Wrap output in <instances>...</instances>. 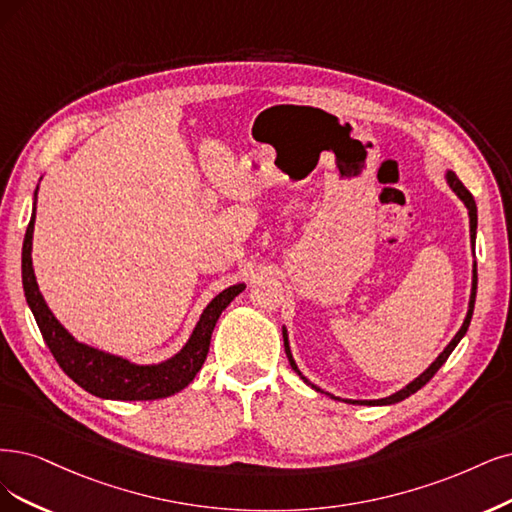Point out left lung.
Listing matches in <instances>:
<instances>
[{
  "label": "left lung",
  "mask_w": 512,
  "mask_h": 512,
  "mask_svg": "<svg viewBox=\"0 0 512 512\" xmlns=\"http://www.w3.org/2000/svg\"><path fill=\"white\" fill-rule=\"evenodd\" d=\"M447 183H449V187L453 189V192L458 194V198H460V200L466 204V208H468V217H470V242H472V246H475V236H477V204H475V198H472V194L464 187V183L456 177V173H451V170L447 173ZM475 297H477V261H475V266H472V291H470V304H468V314H466V318H464V325L460 327V331L456 333V337L451 339L449 346L439 354L437 361H434L420 377H415V380H413L409 386H405L403 390L386 396V399H380V401H348V403H352V405H392V403L405 401L407 396H411L413 392H418L422 386H426V384L432 380V375L443 367V363L447 361L449 354L453 352V348H456V346L460 344V339L466 335L468 325H470V318H472V310H475ZM282 337H285V352H287V358H289V363H291L293 371H295L306 384H310V382L306 380V377L299 373V369H297V365H295V361H293L291 348H289V339H287V331H285V329H282ZM310 386L316 388L314 384H310ZM316 390L323 392L320 388H316ZM333 399H335V396H333ZM337 401H339V399H337Z\"/></svg>",
  "instance_id": "8db88e82"
}]
</instances>
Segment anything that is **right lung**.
<instances>
[{
    "label": "right lung",
    "mask_w": 512,
    "mask_h": 512,
    "mask_svg": "<svg viewBox=\"0 0 512 512\" xmlns=\"http://www.w3.org/2000/svg\"><path fill=\"white\" fill-rule=\"evenodd\" d=\"M35 208L27 225L23 242V289L27 304L35 316V323L42 331L46 346L56 358L59 367L82 386L86 392L99 399L113 401H156L183 390L194 380L196 373L206 361L211 335L221 312L230 306V301L244 291V285H234L221 291L202 312L198 325L179 354L160 365H132L126 358L94 350L86 344L75 342L65 327L52 316L46 301L37 289L33 266H31V240H33Z\"/></svg>",
    "instance_id": "1"
}]
</instances>
